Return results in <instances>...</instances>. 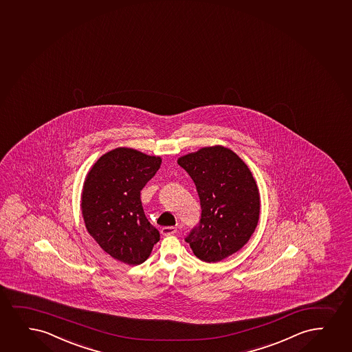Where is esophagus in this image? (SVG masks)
<instances>
[{
    "mask_svg": "<svg viewBox=\"0 0 352 352\" xmlns=\"http://www.w3.org/2000/svg\"><path fill=\"white\" fill-rule=\"evenodd\" d=\"M175 232H177V228H174V226H164L161 229V234L164 236H170V234H174Z\"/></svg>",
    "mask_w": 352,
    "mask_h": 352,
    "instance_id": "obj_1",
    "label": "esophagus"
}]
</instances>
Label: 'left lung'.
Returning <instances> with one entry per match:
<instances>
[{
	"label": "left lung",
	"instance_id": "1",
	"mask_svg": "<svg viewBox=\"0 0 352 352\" xmlns=\"http://www.w3.org/2000/svg\"><path fill=\"white\" fill-rule=\"evenodd\" d=\"M178 164L193 179L201 205L199 226L186 239L193 254L214 263L241 250L260 218L258 187L245 162L216 144L182 155Z\"/></svg>",
	"mask_w": 352,
	"mask_h": 352
}]
</instances>
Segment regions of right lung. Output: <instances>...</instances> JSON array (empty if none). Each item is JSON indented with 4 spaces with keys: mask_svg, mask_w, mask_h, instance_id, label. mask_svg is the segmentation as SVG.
<instances>
[{
    "mask_svg": "<svg viewBox=\"0 0 352 352\" xmlns=\"http://www.w3.org/2000/svg\"><path fill=\"white\" fill-rule=\"evenodd\" d=\"M160 165V157L118 147L103 154L87 172L80 205L84 224L113 260L141 265L160 239L140 198Z\"/></svg>",
    "mask_w": 352,
    "mask_h": 352,
    "instance_id": "obj_1",
    "label": "right lung"
}]
</instances>
